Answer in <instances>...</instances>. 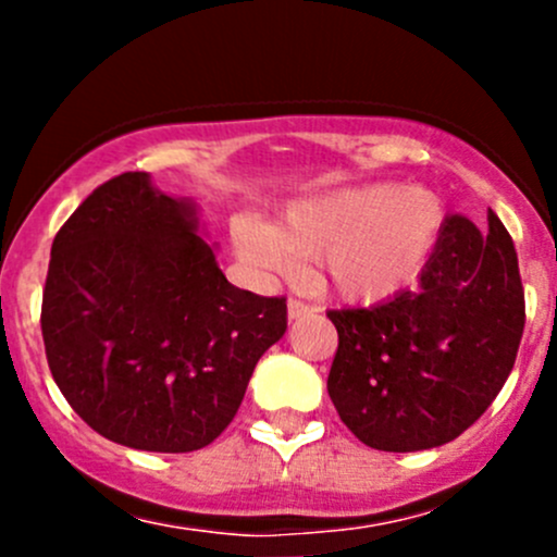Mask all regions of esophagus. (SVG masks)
<instances>
[{"label": "esophagus", "instance_id": "obj_1", "mask_svg": "<svg viewBox=\"0 0 557 557\" xmlns=\"http://www.w3.org/2000/svg\"><path fill=\"white\" fill-rule=\"evenodd\" d=\"M310 312H312V307L305 305V301H296V299L288 301V320H299Z\"/></svg>", "mask_w": 557, "mask_h": 557}]
</instances>
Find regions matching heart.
<instances>
[{
    "instance_id": "1",
    "label": "heart",
    "mask_w": 557,
    "mask_h": 557,
    "mask_svg": "<svg viewBox=\"0 0 557 557\" xmlns=\"http://www.w3.org/2000/svg\"><path fill=\"white\" fill-rule=\"evenodd\" d=\"M445 223V205L425 188L363 183L294 199L277 223L237 215L232 245L261 277L294 272L296 256L314 258L320 288L347 305L396 299L429 261Z\"/></svg>"
}]
</instances>
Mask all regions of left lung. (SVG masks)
<instances>
[{
  "label": "left lung",
  "mask_w": 557,
  "mask_h": 557,
  "mask_svg": "<svg viewBox=\"0 0 557 557\" xmlns=\"http://www.w3.org/2000/svg\"><path fill=\"white\" fill-rule=\"evenodd\" d=\"M329 396L374 450H431L463 434L518 358L525 299L512 237L447 215L418 285L369 310H331Z\"/></svg>",
  "instance_id": "left-lung-1"
}]
</instances>
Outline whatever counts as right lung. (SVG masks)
I'll list each match as a JSON object with an SVG mask.
<instances>
[{"instance_id": "right-lung-1", "label": "right lung", "mask_w": 557, "mask_h": 557, "mask_svg": "<svg viewBox=\"0 0 557 557\" xmlns=\"http://www.w3.org/2000/svg\"><path fill=\"white\" fill-rule=\"evenodd\" d=\"M39 323L70 407L104 440L148 453L218 440L288 329L285 299L228 283L196 201L148 172L107 180L61 226Z\"/></svg>"}]
</instances>
